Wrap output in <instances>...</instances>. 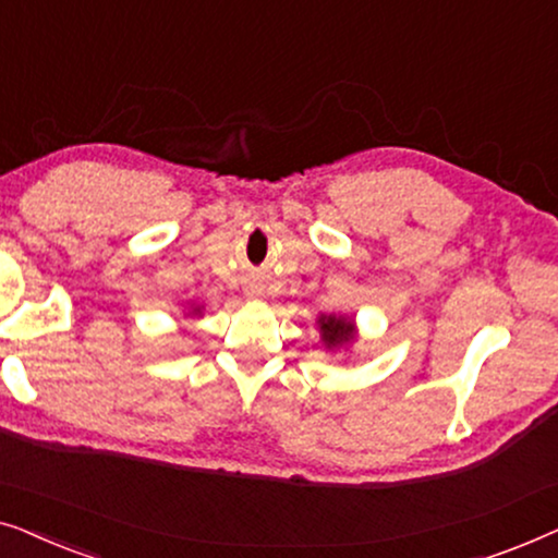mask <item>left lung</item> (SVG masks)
I'll use <instances>...</instances> for the list:
<instances>
[{
  "label": "left lung",
  "instance_id": "obj_1",
  "mask_svg": "<svg viewBox=\"0 0 558 558\" xmlns=\"http://www.w3.org/2000/svg\"><path fill=\"white\" fill-rule=\"evenodd\" d=\"M317 330L319 342H323L325 350H345L357 340V325L355 319L348 315H319Z\"/></svg>",
  "mask_w": 558,
  "mask_h": 558
}]
</instances>
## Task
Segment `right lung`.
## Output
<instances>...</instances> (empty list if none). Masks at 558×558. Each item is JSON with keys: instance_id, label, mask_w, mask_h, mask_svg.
<instances>
[{"instance_id": "add662e5", "label": "right lung", "mask_w": 558, "mask_h": 558, "mask_svg": "<svg viewBox=\"0 0 558 558\" xmlns=\"http://www.w3.org/2000/svg\"><path fill=\"white\" fill-rule=\"evenodd\" d=\"M187 315H203V307H201V304H190V307H187Z\"/></svg>"}]
</instances>
